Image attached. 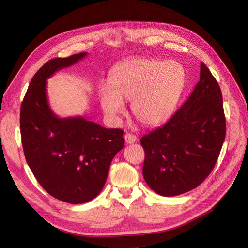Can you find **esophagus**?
I'll list each match as a JSON object with an SVG mask.
<instances>
[{
  "mask_svg": "<svg viewBox=\"0 0 248 248\" xmlns=\"http://www.w3.org/2000/svg\"><path fill=\"white\" fill-rule=\"evenodd\" d=\"M124 139H125V142H126L127 144L134 143V142L136 141V140H138V138H136V135L131 134V133H128V132L125 133Z\"/></svg>",
  "mask_w": 248,
  "mask_h": 248,
  "instance_id": "esophagus-1",
  "label": "esophagus"
}]
</instances>
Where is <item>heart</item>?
<instances>
[{
    "label": "heart",
    "instance_id": "b5f03b06",
    "mask_svg": "<svg viewBox=\"0 0 248 248\" xmlns=\"http://www.w3.org/2000/svg\"><path fill=\"white\" fill-rule=\"evenodd\" d=\"M109 86L101 85L98 98L110 121L124 113V101L140 122L155 126L171 115L181 95L185 72L175 62L139 58L118 65L109 74Z\"/></svg>",
    "mask_w": 248,
    "mask_h": 248
}]
</instances>
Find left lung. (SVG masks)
<instances>
[{"instance_id":"obj_1","label":"left lung","mask_w":248,"mask_h":248,"mask_svg":"<svg viewBox=\"0 0 248 248\" xmlns=\"http://www.w3.org/2000/svg\"><path fill=\"white\" fill-rule=\"evenodd\" d=\"M225 136L221 91L202 62L200 80L189 98L166 124L140 140L144 181L165 197L195 189L212 171Z\"/></svg>"}]
</instances>
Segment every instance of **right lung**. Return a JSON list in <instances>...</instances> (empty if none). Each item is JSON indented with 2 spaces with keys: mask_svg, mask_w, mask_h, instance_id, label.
<instances>
[{
  "mask_svg": "<svg viewBox=\"0 0 248 248\" xmlns=\"http://www.w3.org/2000/svg\"><path fill=\"white\" fill-rule=\"evenodd\" d=\"M87 52L54 58L32 77L20 109L25 160L39 184L54 198L81 204L104 187L110 162L123 149V130L102 127L84 117H58L47 97V79L78 62Z\"/></svg>",
  "mask_w": 248,
  "mask_h": 248,
  "instance_id": "right-lung-1",
  "label": "right lung"
}]
</instances>
